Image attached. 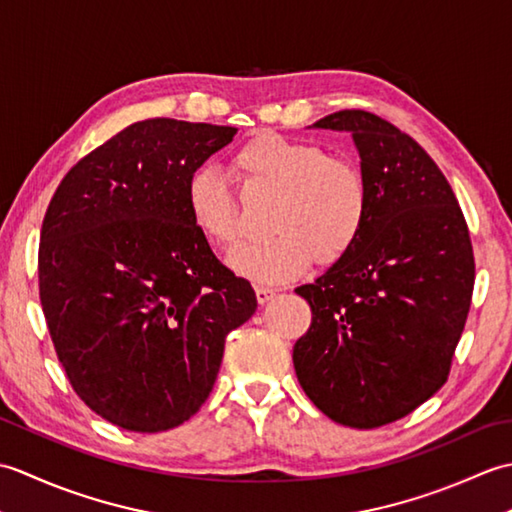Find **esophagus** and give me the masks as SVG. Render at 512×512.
Returning a JSON list of instances; mask_svg holds the SVG:
<instances>
[{"label":"esophagus","mask_w":512,"mask_h":512,"mask_svg":"<svg viewBox=\"0 0 512 512\" xmlns=\"http://www.w3.org/2000/svg\"><path fill=\"white\" fill-rule=\"evenodd\" d=\"M255 295H257V301L264 306V303H268L270 299L275 297V290L266 288V286H255Z\"/></svg>","instance_id":"1"}]
</instances>
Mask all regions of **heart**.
Returning <instances> with one entry per match:
<instances>
[{
    "instance_id": "b5f03b06",
    "label": "heart",
    "mask_w": 512,
    "mask_h": 512,
    "mask_svg": "<svg viewBox=\"0 0 512 512\" xmlns=\"http://www.w3.org/2000/svg\"><path fill=\"white\" fill-rule=\"evenodd\" d=\"M248 187L277 189L268 228L275 235L239 248L231 268L257 284H284L306 273L314 257L332 266L352 253L367 211V180L356 162L328 156L306 140L262 132L231 158ZM193 226L215 248L231 250L242 239V215L231 184L213 167H198L184 184Z\"/></svg>"
}]
</instances>
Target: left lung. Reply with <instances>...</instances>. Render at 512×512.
I'll return each mask as SVG.
<instances>
[{
	"instance_id": "obj_1",
	"label": "left lung",
	"mask_w": 512,
	"mask_h": 512,
	"mask_svg": "<svg viewBox=\"0 0 512 512\" xmlns=\"http://www.w3.org/2000/svg\"><path fill=\"white\" fill-rule=\"evenodd\" d=\"M312 127L352 132L369 211L352 253L295 290L312 323L292 363L325 416L376 429L447 383L471 310L473 244L451 184L409 134L365 110Z\"/></svg>"
}]
</instances>
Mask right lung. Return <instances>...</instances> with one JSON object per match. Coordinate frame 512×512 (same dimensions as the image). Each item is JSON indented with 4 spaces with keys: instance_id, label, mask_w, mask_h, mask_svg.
<instances>
[{
    "instance_id": "1",
    "label": "right lung",
    "mask_w": 512,
    "mask_h": 512,
    "mask_svg": "<svg viewBox=\"0 0 512 512\" xmlns=\"http://www.w3.org/2000/svg\"><path fill=\"white\" fill-rule=\"evenodd\" d=\"M237 129L176 118L83 156L41 226L39 299L72 389L116 427L158 433L209 398L255 290L193 226L184 184Z\"/></svg>"
}]
</instances>
